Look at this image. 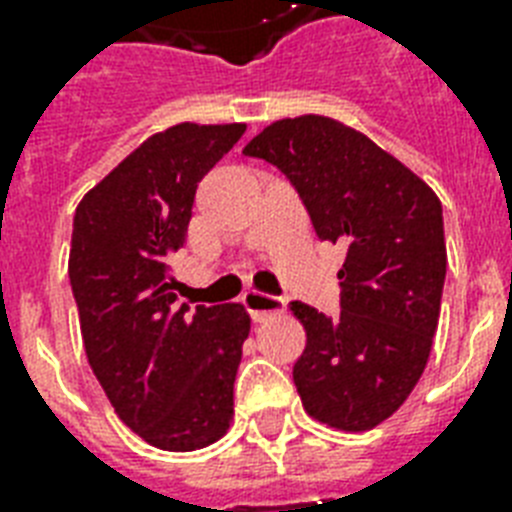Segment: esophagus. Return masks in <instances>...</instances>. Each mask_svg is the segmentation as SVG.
Here are the masks:
<instances>
[{
	"label": "esophagus",
	"instance_id": "esophagus-1",
	"mask_svg": "<svg viewBox=\"0 0 512 512\" xmlns=\"http://www.w3.org/2000/svg\"><path fill=\"white\" fill-rule=\"evenodd\" d=\"M244 305H247L252 321H265L268 316L284 313V300H281V297L265 295V292H255V289L244 295Z\"/></svg>",
	"mask_w": 512,
	"mask_h": 512
}]
</instances>
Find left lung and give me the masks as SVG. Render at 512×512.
Here are the masks:
<instances>
[{
  "instance_id": "8db88e82",
  "label": "left lung",
  "mask_w": 512,
  "mask_h": 512,
  "mask_svg": "<svg viewBox=\"0 0 512 512\" xmlns=\"http://www.w3.org/2000/svg\"><path fill=\"white\" fill-rule=\"evenodd\" d=\"M244 154L279 167L316 236L345 247L340 316L292 303L308 337L292 369L305 412L337 430H372L409 398L433 348L446 279L441 201L329 116L273 122Z\"/></svg>"
}]
</instances>
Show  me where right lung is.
<instances>
[{"label":"right lung","mask_w":512,"mask_h":512,"mask_svg":"<svg viewBox=\"0 0 512 512\" xmlns=\"http://www.w3.org/2000/svg\"><path fill=\"white\" fill-rule=\"evenodd\" d=\"M247 124L156 132L84 193L68 276L92 372L119 420L164 452L225 436L249 335L244 305H177L167 260L185 244L193 196Z\"/></svg>","instance_id":"obj_1"}]
</instances>
